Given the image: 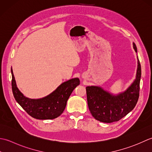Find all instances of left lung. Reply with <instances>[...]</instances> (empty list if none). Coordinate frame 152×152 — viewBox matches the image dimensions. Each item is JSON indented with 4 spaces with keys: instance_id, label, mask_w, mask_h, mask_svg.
Here are the masks:
<instances>
[{
    "instance_id": "1",
    "label": "left lung",
    "mask_w": 152,
    "mask_h": 152,
    "mask_svg": "<svg viewBox=\"0 0 152 152\" xmlns=\"http://www.w3.org/2000/svg\"><path fill=\"white\" fill-rule=\"evenodd\" d=\"M133 48L137 52V46ZM141 66L138 59L136 79L131 85L121 93L113 95L100 86H86V96L89 110L92 115L100 122L118 121L134 109L139 98Z\"/></svg>"
}]
</instances>
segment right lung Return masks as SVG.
<instances>
[{
  "instance_id": "add662e5",
  "label": "right lung",
  "mask_w": 152,
  "mask_h": 152,
  "mask_svg": "<svg viewBox=\"0 0 152 152\" xmlns=\"http://www.w3.org/2000/svg\"><path fill=\"white\" fill-rule=\"evenodd\" d=\"M12 73V88L15 100L30 116L37 119H53L60 116L66 108L67 101L76 86L80 84L78 78L63 83L46 96L31 99L21 93L17 87L13 71Z\"/></svg>"
}]
</instances>
